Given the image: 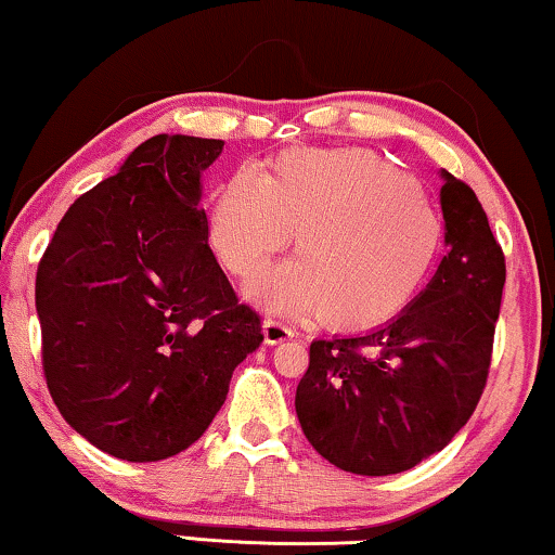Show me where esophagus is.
Returning a JSON list of instances; mask_svg holds the SVG:
<instances>
[{"instance_id": "esophagus-1", "label": "esophagus", "mask_w": 555, "mask_h": 555, "mask_svg": "<svg viewBox=\"0 0 555 555\" xmlns=\"http://www.w3.org/2000/svg\"><path fill=\"white\" fill-rule=\"evenodd\" d=\"M263 341H267L269 346H276V344H284L288 341V338L294 336V331L281 324V321H274V319H267L263 321Z\"/></svg>"}]
</instances>
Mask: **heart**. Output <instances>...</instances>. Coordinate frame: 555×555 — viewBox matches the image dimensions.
<instances>
[{
	"instance_id": "1",
	"label": "heart",
	"mask_w": 555,
	"mask_h": 555,
	"mask_svg": "<svg viewBox=\"0 0 555 555\" xmlns=\"http://www.w3.org/2000/svg\"><path fill=\"white\" fill-rule=\"evenodd\" d=\"M301 256L256 281L271 309L319 313L334 328H374L416 299L441 224L409 173L371 149H286L261 179L231 177L214 202L209 244L251 279L292 244Z\"/></svg>"
}]
</instances>
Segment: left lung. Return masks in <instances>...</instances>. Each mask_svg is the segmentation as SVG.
<instances>
[{"instance_id":"8db88e82","label":"left lung","mask_w":555,"mask_h":555,"mask_svg":"<svg viewBox=\"0 0 555 555\" xmlns=\"http://www.w3.org/2000/svg\"><path fill=\"white\" fill-rule=\"evenodd\" d=\"M449 254L399 317L319 338L296 386L309 443L359 476L409 470L449 446L481 399L506 259L474 189L441 171Z\"/></svg>"}]
</instances>
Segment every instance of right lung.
<instances>
[{
    "mask_svg": "<svg viewBox=\"0 0 555 555\" xmlns=\"http://www.w3.org/2000/svg\"><path fill=\"white\" fill-rule=\"evenodd\" d=\"M221 139L156 134L64 214L37 269L41 363L74 431L121 461L177 456L263 341L209 249Z\"/></svg>",
    "mask_w": 555,
    "mask_h": 555,
    "instance_id": "add662e5",
    "label": "right lung"
}]
</instances>
